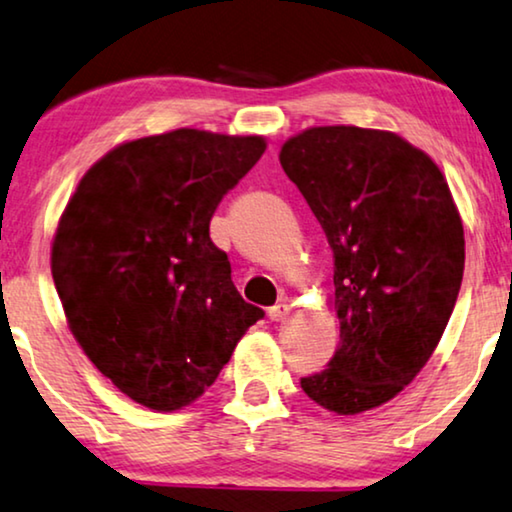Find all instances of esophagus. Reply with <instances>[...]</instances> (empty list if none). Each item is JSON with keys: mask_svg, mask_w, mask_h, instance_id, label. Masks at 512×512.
<instances>
[{"mask_svg": "<svg viewBox=\"0 0 512 512\" xmlns=\"http://www.w3.org/2000/svg\"><path fill=\"white\" fill-rule=\"evenodd\" d=\"M285 313H288V309H285V306H281V304L271 306V309H269V318L274 320V323H281V320L285 318Z\"/></svg>", "mask_w": 512, "mask_h": 512, "instance_id": "34e87169", "label": "esophagus"}]
</instances>
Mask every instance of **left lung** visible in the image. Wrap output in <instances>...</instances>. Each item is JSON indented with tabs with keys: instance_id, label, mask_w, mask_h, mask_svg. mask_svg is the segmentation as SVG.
Instances as JSON below:
<instances>
[{
	"instance_id": "obj_1",
	"label": "left lung",
	"mask_w": 512,
	"mask_h": 512,
	"mask_svg": "<svg viewBox=\"0 0 512 512\" xmlns=\"http://www.w3.org/2000/svg\"><path fill=\"white\" fill-rule=\"evenodd\" d=\"M278 159L335 257L339 346L302 388L344 417L374 410L412 384L452 316L466 262L459 208L431 156L391 131L313 126Z\"/></svg>"
}]
</instances>
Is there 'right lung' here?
<instances>
[{"instance_id":"1","label":"right lung","mask_w":512,"mask_h":512,"mask_svg":"<svg viewBox=\"0 0 512 512\" xmlns=\"http://www.w3.org/2000/svg\"><path fill=\"white\" fill-rule=\"evenodd\" d=\"M262 135L177 128L114 147L60 215L51 274L88 360L135 403L192 405L264 316L210 241L217 203L260 161Z\"/></svg>"}]
</instances>
